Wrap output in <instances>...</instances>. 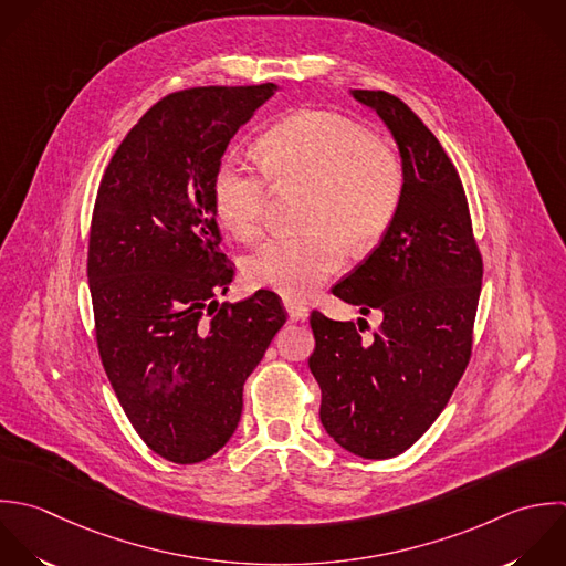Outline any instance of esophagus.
<instances>
[{
  "instance_id": "1",
  "label": "esophagus",
  "mask_w": 566,
  "mask_h": 566,
  "mask_svg": "<svg viewBox=\"0 0 566 566\" xmlns=\"http://www.w3.org/2000/svg\"><path fill=\"white\" fill-rule=\"evenodd\" d=\"M286 313H289V319L295 324V322H306L308 319V308L302 306V304H295V302H286Z\"/></svg>"
}]
</instances>
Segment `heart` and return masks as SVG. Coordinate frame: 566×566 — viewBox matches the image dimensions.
Listing matches in <instances>:
<instances>
[{"label":"heart","mask_w":566,"mask_h":566,"mask_svg":"<svg viewBox=\"0 0 566 566\" xmlns=\"http://www.w3.org/2000/svg\"><path fill=\"white\" fill-rule=\"evenodd\" d=\"M260 151L266 175L233 156L220 163L213 211L229 233L253 240L264 227L271 182L277 191L308 189L302 218L308 233L269 240L244 260L249 284L308 300L342 269L346 249L364 253L384 240L401 207L403 160L366 127L331 112L277 123Z\"/></svg>","instance_id":"heart-1"}]
</instances>
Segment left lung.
Returning <instances> with one entry per match:
<instances>
[{
	"mask_svg": "<svg viewBox=\"0 0 566 566\" xmlns=\"http://www.w3.org/2000/svg\"><path fill=\"white\" fill-rule=\"evenodd\" d=\"M350 96L390 129L406 187L379 247L333 289L361 315L379 311L381 328L361 339L353 322L313 311L308 368L328 437L361 459H392L437 421L465 373L483 260L463 182L437 136L388 92Z\"/></svg>",
	"mask_w": 566,
	"mask_h": 566,
	"instance_id": "1",
	"label": "left lung"
}]
</instances>
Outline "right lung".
Here are the masks:
<instances>
[{
    "mask_svg": "<svg viewBox=\"0 0 566 566\" xmlns=\"http://www.w3.org/2000/svg\"><path fill=\"white\" fill-rule=\"evenodd\" d=\"M277 85L165 96L114 151L94 205L87 282L107 379L138 437L180 465L233 437L242 388L286 322L258 291L220 304L235 266L220 249L213 176Z\"/></svg>",
    "mask_w": 566,
    "mask_h": 566,
    "instance_id": "right-lung-1",
    "label": "right lung"
}]
</instances>
